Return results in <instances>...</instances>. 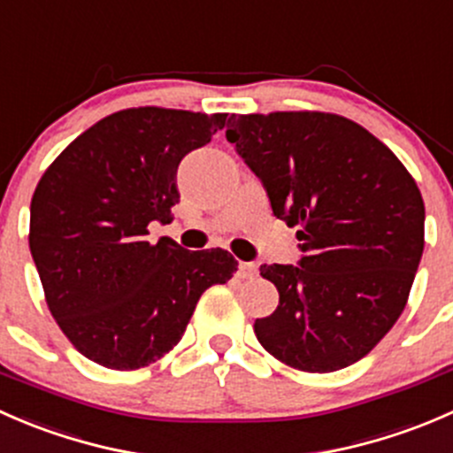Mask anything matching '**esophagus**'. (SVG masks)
Instances as JSON below:
<instances>
[{"mask_svg":"<svg viewBox=\"0 0 453 453\" xmlns=\"http://www.w3.org/2000/svg\"><path fill=\"white\" fill-rule=\"evenodd\" d=\"M239 276L241 278H256V276H258V265H256V263H241L239 265Z\"/></svg>","mask_w":453,"mask_h":453,"instance_id":"1","label":"esophagus"}]
</instances>
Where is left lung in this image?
<instances>
[{"label":"left lung","mask_w":453,"mask_h":453,"mask_svg":"<svg viewBox=\"0 0 453 453\" xmlns=\"http://www.w3.org/2000/svg\"><path fill=\"white\" fill-rule=\"evenodd\" d=\"M267 190L298 227V265H263L280 294L254 322L263 349L304 372L359 362L395 326L423 256L425 205L403 164L364 127L322 111L250 113L227 122Z\"/></svg>","instance_id":"1"}]
</instances>
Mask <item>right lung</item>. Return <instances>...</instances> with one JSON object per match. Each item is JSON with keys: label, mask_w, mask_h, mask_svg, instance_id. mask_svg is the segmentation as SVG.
I'll list each match as a JSON object with an SVG mask.
<instances>
[{"label": "right lung", "mask_w": 453, "mask_h": 453, "mask_svg": "<svg viewBox=\"0 0 453 453\" xmlns=\"http://www.w3.org/2000/svg\"><path fill=\"white\" fill-rule=\"evenodd\" d=\"M227 113L138 107L111 113L43 173L30 203V252L45 303L87 359L135 370L184 335L201 294L232 278L226 250L149 243L171 223L177 166L226 127Z\"/></svg>", "instance_id": "add662e5"}]
</instances>
